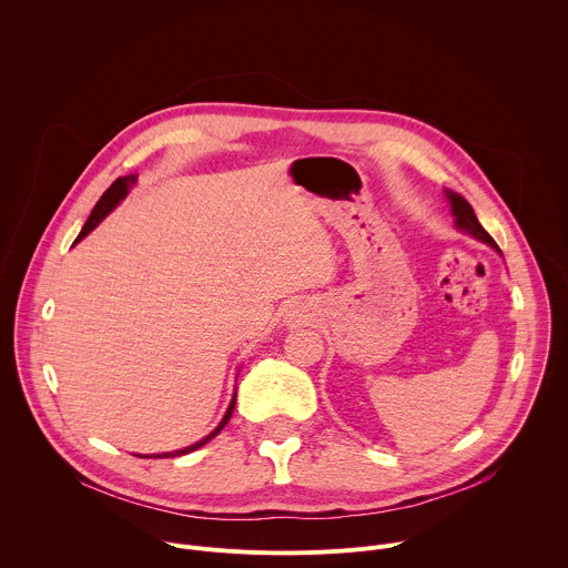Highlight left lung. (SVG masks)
Returning <instances> with one entry per match:
<instances>
[{
  "instance_id": "obj_1",
  "label": "left lung",
  "mask_w": 568,
  "mask_h": 568,
  "mask_svg": "<svg viewBox=\"0 0 568 568\" xmlns=\"http://www.w3.org/2000/svg\"><path fill=\"white\" fill-rule=\"evenodd\" d=\"M447 197H449V204H452V213H454V217H456V229H460V231H465V233H469V235H474L476 240H480V242H488L490 247H495L497 252H501L499 247H497V242L493 240V235L485 231L483 226H480V222L476 220V215H474V209L469 206V202L465 200V197H460L458 193H447Z\"/></svg>"
}]
</instances>
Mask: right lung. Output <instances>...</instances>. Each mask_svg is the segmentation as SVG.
<instances>
[{
	"instance_id": "1",
	"label": "right lung",
	"mask_w": 568,
	"mask_h": 568,
	"mask_svg": "<svg viewBox=\"0 0 568 568\" xmlns=\"http://www.w3.org/2000/svg\"><path fill=\"white\" fill-rule=\"evenodd\" d=\"M136 182V175H125V178H119L105 193H103V197L97 202V206H94V211H92V215L88 217V222H85V226H83V231L78 233V237H75V242H80L83 240L90 231H94L97 226H99V222L128 195V191H130V186ZM233 407H235V393H233V399H231V404H229V409H226V414H224V418H222V423L206 436V438H202V440H197L195 445H191V447H184V449H178V452H169V454H152V456H141V458H173V456H182V454H189V452H195V449H200L202 445H206L211 438H215L222 429H224V425L229 423V418H231V414H233Z\"/></svg>"
}]
</instances>
